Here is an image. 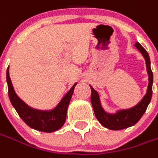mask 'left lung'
I'll return each mask as SVG.
<instances>
[{
	"label": "left lung",
	"instance_id": "left-lung-1",
	"mask_svg": "<svg viewBox=\"0 0 158 158\" xmlns=\"http://www.w3.org/2000/svg\"><path fill=\"white\" fill-rule=\"evenodd\" d=\"M136 48L139 50L141 54L145 59L146 61V68L149 75V85L147 93L144 96L139 103H138L135 107L132 109L126 110L118 111L114 114L106 113L102 110V106L100 104L99 97L98 92L90 86L91 90V96H90V101L93 107L95 115L98 119V121L102 124L104 127L110 129V130H121V129L127 128L129 127L135 125L138 121L140 120L145 110L148 107L149 103L152 100V84H153V73H152V68H151V60L147 51L141 46L139 43L135 44Z\"/></svg>",
	"mask_w": 158,
	"mask_h": 158
}]
</instances>
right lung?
I'll return each instance as SVG.
<instances>
[{
    "label": "right lung",
    "mask_w": 158,
    "mask_h": 158,
    "mask_svg": "<svg viewBox=\"0 0 158 158\" xmlns=\"http://www.w3.org/2000/svg\"><path fill=\"white\" fill-rule=\"evenodd\" d=\"M6 82L8 87V96L12 105L14 106L20 118L30 127L41 132L52 133L60 129L64 125L67 117L68 107L77 84L73 85L56 108L50 111H41L30 108L18 98L10 79L8 68L6 70Z\"/></svg>",
    "instance_id": "right-lung-1"
}]
</instances>
